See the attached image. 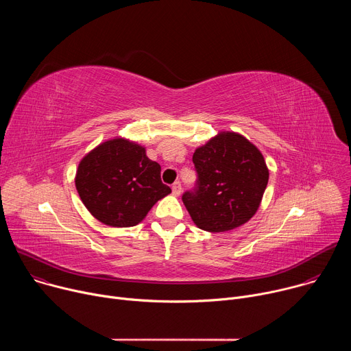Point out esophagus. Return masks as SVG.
<instances>
[{"instance_id": "esophagus-1", "label": "esophagus", "mask_w": 351, "mask_h": 351, "mask_svg": "<svg viewBox=\"0 0 351 351\" xmlns=\"http://www.w3.org/2000/svg\"><path fill=\"white\" fill-rule=\"evenodd\" d=\"M172 193H173V195H180V193H182V184H180V182H175V183L172 184Z\"/></svg>"}]
</instances>
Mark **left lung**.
Instances as JSON below:
<instances>
[{
	"instance_id": "obj_1",
	"label": "left lung",
	"mask_w": 351,
	"mask_h": 351,
	"mask_svg": "<svg viewBox=\"0 0 351 351\" xmlns=\"http://www.w3.org/2000/svg\"><path fill=\"white\" fill-rule=\"evenodd\" d=\"M198 179L182 195L197 228L219 233L236 229L257 213L269 171L260 149L236 132H219L193 154Z\"/></svg>"
}]
</instances>
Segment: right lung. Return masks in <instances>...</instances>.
<instances>
[{"label":"right lung","instance_id":"obj_1","mask_svg":"<svg viewBox=\"0 0 351 351\" xmlns=\"http://www.w3.org/2000/svg\"><path fill=\"white\" fill-rule=\"evenodd\" d=\"M76 190L88 213L112 228L140 223L158 199L171 193L161 167L145 147L125 137L98 144L79 162Z\"/></svg>","mask_w":351,"mask_h":351}]
</instances>
